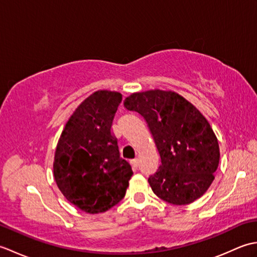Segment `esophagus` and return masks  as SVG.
Wrapping results in <instances>:
<instances>
[{
	"label": "esophagus",
	"instance_id": "obj_1",
	"mask_svg": "<svg viewBox=\"0 0 257 257\" xmlns=\"http://www.w3.org/2000/svg\"><path fill=\"white\" fill-rule=\"evenodd\" d=\"M132 165H133L135 168H137V167H138V159L132 160Z\"/></svg>",
	"mask_w": 257,
	"mask_h": 257
}]
</instances>
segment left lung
<instances>
[{
    "label": "left lung",
    "mask_w": 257,
    "mask_h": 257,
    "mask_svg": "<svg viewBox=\"0 0 257 257\" xmlns=\"http://www.w3.org/2000/svg\"><path fill=\"white\" fill-rule=\"evenodd\" d=\"M123 105L146 119L159 151L161 166L148 179L154 193L174 205L201 198L220 161L219 143L206 118L171 90L134 92Z\"/></svg>",
    "instance_id": "1"
}]
</instances>
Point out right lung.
<instances>
[{
    "label": "right lung",
    "instance_id": "add662e5",
    "mask_svg": "<svg viewBox=\"0 0 257 257\" xmlns=\"http://www.w3.org/2000/svg\"><path fill=\"white\" fill-rule=\"evenodd\" d=\"M122 95L97 90L75 109L57 143L53 170L70 203L89 214L106 212L122 200L133 176L119 155L111 125Z\"/></svg>",
    "mask_w": 257,
    "mask_h": 257
}]
</instances>
